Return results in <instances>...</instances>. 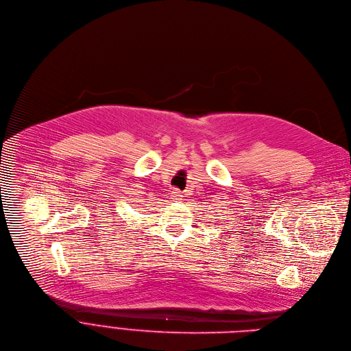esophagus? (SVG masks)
I'll return each instance as SVG.
<instances>
[{
	"label": "esophagus",
	"instance_id": "esophagus-1",
	"mask_svg": "<svg viewBox=\"0 0 351 351\" xmlns=\"http://www.w3.org/2000/svg\"><path fill=\"white\" fill-rule=\"evenodd\" d=\"M179 197H180L179 189H173V192H172V199H173V200H176V199H179Z\"/></svg>",
	"mask_w": 351,
	"mask_h": 351
}]
</instances>
